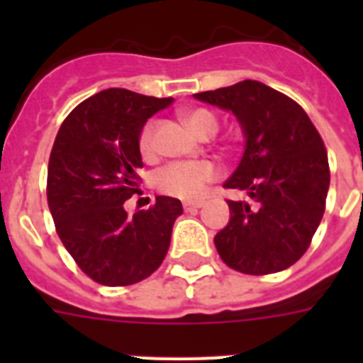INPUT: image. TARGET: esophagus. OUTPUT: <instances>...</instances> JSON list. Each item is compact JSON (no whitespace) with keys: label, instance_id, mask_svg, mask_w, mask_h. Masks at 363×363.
Listing matches in <instances>:
<instances>
[{"label":"esophagus","instance_id":"obj_1","mask_svg":"<svg viewBox=\"0 0 363 363\" xmlns=\"http://www.w3.org/2000/svg\"><path fill=\"white\" fill-rule=\"evenodd\" d=\"M201 205H203V201H184V203H182V207H184V211H186V213H192V211H198Z\"/></svg>","mask_w":363,"mask_h":363}]
</instances>
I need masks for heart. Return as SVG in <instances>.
<instances>
[{
	"mask_svg": "<svg viewBox=\"0 0 363 363\" xmlns=\"http://www.w3.org/2000/svg\"><path fill=\"white\" fill-rule=\"evenodd\" d=\"M181 116L188 128L199 137L215 135L218 130V116L205 107L184 109ZM156 133H158V121H148L139 133V154L147 162L156 158ZM218 175L220 169L211 160L173 162L154 175V186L164 196L194 201L203 196L207 184L215 182Z\"/></svg>",
	"mask_w": 363,
	"mask_h": 363,
	"instance_id": "obj_1",
	"label": "heart"
}]
</instances>
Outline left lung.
<instances>
[{
  "label": "left lung",
  "mask_w": 363,
  "mask_h": 363,
  "mask_svg": "<svg viewBox=\"0 0 363 363\" xmlns=\"http://www.w3.org/2000/svg\"><path fill=\"white\" fill-rule=\"evenodd\" d=\"M230 109L247 148L224 188L245 190L252 203L232 201L230 222L216 233L222 262L245 275H269L294 265L320 224L330 188L328 152L301 105L258 81L196 94Z\"/></svg>",
  "instance_id": "left-lung-1"
}]
</instances>
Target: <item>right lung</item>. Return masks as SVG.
<instances>
[{
    "instance_id": "obj_1",
    "label": "right lung",
    "mask_w": 363,
    "mask_h": 363,
    "mask_svg": "<svg viewBox=\"0 0 363 363\" xmlns=\"http://www.w3.org/2000/svg\"><path fill=\"white\" fill-rule=\"evenodd\" d=\"M171 104L173 98L109 88L77 105L54 139L48 209L71 258L98 284H135L152 275L167 254L181 201L158 196L152 207L133 216L124 201L139 194L143 124Z\"/></svg>"
}]
</instances>
